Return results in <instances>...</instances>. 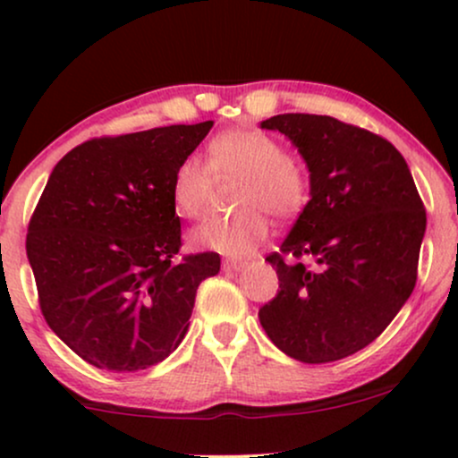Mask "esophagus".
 I'll list each match as a JSON object with an SVG mask.
<instances>
[{"label":"esophagus","mask_w":458,"mask_h":458,"mask_svg":"<svg viewBox=\"0 0 458 458\" xmlns=\"http://www.w3.org/2000/svg\"><path fill=\"white\" fill-rule=\"evenodd\" d=\"M222 267H224V271H241V269H245L247 262L245 260H224Z\"/></svg>","instance_id":"esophagus-1"}]
</instances>
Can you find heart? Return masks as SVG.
Instances as JSON below:
<instances>
[{
  "label": "heart",
  "instance_id": "1",
  "mask_svg": "<svg viewBox=\"0 0 458 458\" xmlns=\"http://www.w3.org/2000/svg\"><path fill=\"white\" fill-rule=\"evenodd\" d=\"M213 176H236V211L230 217H211L191 233L193 245L219 254L247 256L269 234V219L297 217L310 199L308 170L286 155L284 146L265 131H224L208 144V165L189 155L172 178V202L182 217H199L207 208Z\"/></svg>",
  "mask_w": 458,
  "mask_h": 458
}]
</instances>
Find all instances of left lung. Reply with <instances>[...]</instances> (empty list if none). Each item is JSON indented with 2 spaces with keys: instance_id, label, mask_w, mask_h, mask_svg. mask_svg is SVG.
Listing matches in <instances>:
<instances>
[{
  "instance_id": "1",
  "label": "left lung",
  "mask_w": 458,
  "mask_h": 458,
  "mask_svg": "<svg viewBox=\"0 0 458 458\" xmlns=\"http://www.w3.org/2000/svg\"><path fill=\"white\" fill-rule=\"evenodd\" d=\"M301 152L310 202L280 251V291L259 310L271 343L303 364L344 360L392 323L413 293L427 211L387 140L331 115L262 120Z\"/></svg>"
}]
</instances>
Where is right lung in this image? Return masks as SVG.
Listing matches in <instances>:
<instances>
[{
	"label": "right lung",
	"mask_w": 458,
	"mask_h": 458,
	"mask_svg": "<svg viewBox=\"0 0 458 458\" xmlns=\"http://www.w3.org/2000/svg\"><path fill=\"white\" fill-rule=\"evenodd\" d=\"M213 120L94 138L57 161L30 219L40 312L88 364L135 372L182 343L215 251L181 250L172 178Z\"/></svg>",
	"instance_id": "right-lung-1"
}]
</instances>
